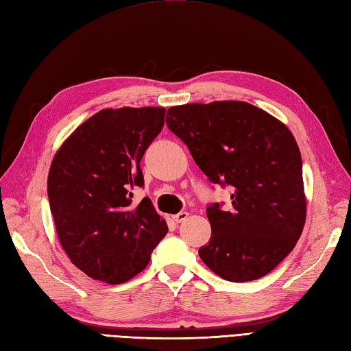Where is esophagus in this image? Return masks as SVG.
I'll return each mask as SVG.
<instances>
[{
    "label": "esophagus",
    "instance_id": "1",
    "mask_svg": "<svg viewBox=\"0 0 351 351\" xmlns=\"http://www.w3.org/2000/svg\"><path fill=\"white\" fill-rule=\"evenodd\" d=\"M187 217H189V213H187V211H180V213H178V215L173 216V220L176 221V223H182V221H184Z\"/></svg>",
    "mask_w": 351,
    "mask_h": 351
}]
</instances>
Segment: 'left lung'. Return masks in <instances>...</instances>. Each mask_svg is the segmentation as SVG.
I'll use <instances>...</instances> for the list:
<instances>
[{
  "label": "left lung",
  "instance_id": "left-lung-1",
  "mask_svg": "<svg viewBox=\"0 0 351 351\" xmlns=\"http://www.w3.org/2000/svg\"><path fill=\"white\" fill-rule=\"evenodd\" d=\"M168 113L169 131L208 180L232 189L228 208L207 207L211 238L199 258L234 283L267 276L293 250L305 223L302 159L292 132L244 101L177 106Z\"/></svg>",
  "mask_w": 351,
  "mask_h": 351
}]
</instances>
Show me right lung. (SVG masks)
<instances>
[{"instance_id": "1", "label": "right lung", "mask_w": 351, "mask_h": 351, "mask_svg": "<svg viewBox=\"0 0 351 351\" xmlns=\"http://www.w3.org/2000/svg\"><path fill=\"white\" fill-rule=\"evenodd\" d=\"M164 107L101 110L68 136L50 165L47 195L59 241L93 280L125 283L168 232L144 186V152L164 128Z\"/></svg>"}]
</instances>
